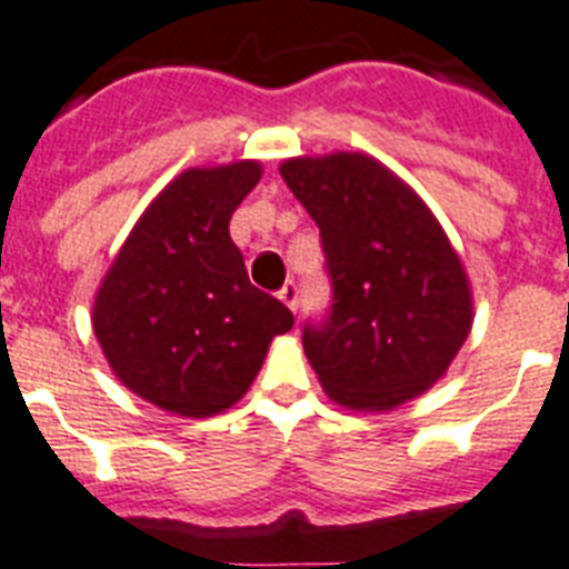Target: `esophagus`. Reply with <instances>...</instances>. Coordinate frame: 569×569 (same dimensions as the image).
Here are the masks:
<instances>
[{
    "instance_id": "1",
    "label": "esophagus",
    "mask_w": 569,
    "mask_h": 569,
    "mask_svg": "<svg viewBox=\"0 0 569 569\" xmlns=\"http://www.w3.org/2000/svg\"><path fill=\"white\" fill-rule=\"evenodd\" d=\"M278 298L283 300L286 306H289L291 312H298V300H300V298H298V286H295V283H286L283 289L278 291Z\"/></svg>"
}]
</instances>
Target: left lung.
Masks as SVG:
<instances>
[{
	"label": "left lung",
	"instance_id": "1",
	"mask_svg": "<svg viewBox=\"0 0 569 569\" xmlns=\"http://www.w3.org/2000/svg\"><path fill=\"white\" fill-rule=\"evenodd\" d=\"M320 229L332 306L306 323V358L332 401L387 412L449 369L472 326V291L441 223L401 177L338 151L280 166Z\"/></svg>",
	"mask_w": 569,
	"mask_h": 569
}]
</instances>
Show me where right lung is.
Returning <instances> with one entry per match:
<instances>
[{"label":"right lung","instance_id":"1","mask_svg":"<svg viewBox=\"0 0 569 569\" xmlns=\"http://www.w3.org/2000/svg\"><path fill=\"white\" fill-rule=\"evenodd\" d=\"M260 162L189 168L168 182L122 243L93 300V335L113 375L166 412L234 407L274 335L295 318L257 286L229 220Z\"/></svg>","mask_w":569,"mask_h":569}]
</instances>
